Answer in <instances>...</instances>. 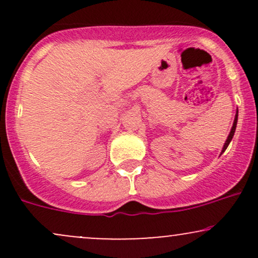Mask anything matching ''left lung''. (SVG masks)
<instances>
[{"instance_id":"8db88e82","label":"left lung","mask_w":258,"mask_h":258,"mask_svg":"<svg viewBox=\"0 0 258 258\" xmlns=\"http://www.w3.org/2000/svg\"><path fill=\"white\" fill-rule=\"evenodd\" d=\"M236 122H238V109H236V114H235V117H234V122H233L232 130H230L229 135H228V137H227V141H226V143H224L223 148H222V152H221V154H222V153H224V150L227 149V147L229 146V143H230V142H232V139H233V136H234V133H235V128H236Z\"/></svg>"}]
</instances>
